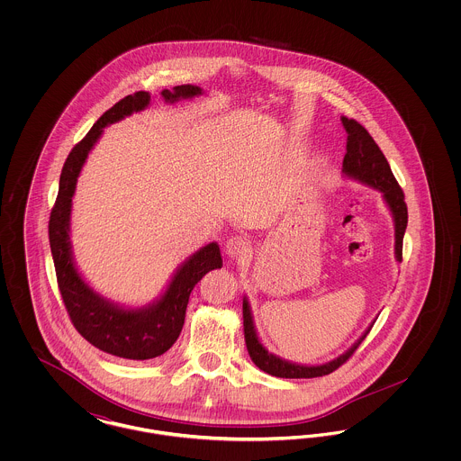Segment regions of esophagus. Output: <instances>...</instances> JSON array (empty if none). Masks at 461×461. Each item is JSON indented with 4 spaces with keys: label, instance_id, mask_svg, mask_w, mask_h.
I'll use <instances>...</instances> for the list:
<instances>
[{
    "label": "esophagus",
    "instance_id": "1",
    "mask_svg": "<svg viewBox=\"0 0 461 461\" xmlns=\"http://www.w3.org/2000/svg\"><path fill=\"white\" fill-rule=\"evenodd\" d=\"M224 252L231 259H243L250 254V243L241 237H231L230 240L226 241Z\"/></svg>",
    "mask_w": 461,
    "mask_h": 461
}]
</instances>
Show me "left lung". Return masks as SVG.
I'll list each match as a JSON object with an SVG mask.
<instances>
[{
    "label": "left lung",
    "instance_id": "left-lung-1",
    "mask_svg": "<svg viewBox=\"0 0 461 461\" xmlns=\"http://www.w3.org/2000/svg\"><path fill=\"white\" fill-rule=\"evenodd\" d=\"M342 124L348 132V147H346L348 152L344 155L342 173L346 177H351L363 185H368L382 194V197L385 200V203L393 214V220H394V256L395 261L401 263L402 261V239H404V231L408 226V207L404 202V194H402L399 183L395 181L385 155L382 154V150L375 143L370 132L366 131L354 119L342 117ZM373 323L365 330V333L352 344L351 348L344 354H340L339 357L331 359L329 363H323V365H314V366L297 365V363L286 361L273 352H267L258 337L249 301H247V297H243V331H245V344H247V351L250 354V359L254 361V365L259 370L269 373L273 376H280V378H314V376H323V375L335 372L359 348V344L370 333Z\"/></svg>",
    "mask_w": 461,
    "mask_h": 461
}]
</instances>
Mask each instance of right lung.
Here are the masks:
<instances>
[{
  "label": "right lung",
  "mask_w": 461,
  "mask_h": 461,
  "mask_svg": "<svg viewBox=\"0 0 461 461\" xmlns=\"http://www.w3.org/2000/svg\"><path fill=\"white\" fill-rule=\"evenodd\" d=\"M160 95L166 102L175 104L177 100L202 95V89L194 85H181L173 91L164 89ZM149 104L150 93L147 91L128 95L107 110L93 124L88 134L70 150L62 167L59 195L48 222L57 282L72 325L100 351L134 361L152 359L171 349L183 329L194 286L209 271L222 266L220 245L216 241L207 243L176 269L173 280L157 301L134 309L113 304L96 294L76 267L68 231L72 197L79 173L104 128L131 115L132 112L147 109Z\"/></svg>",
  "instance_id": "add662e5"
}]
</instances>
